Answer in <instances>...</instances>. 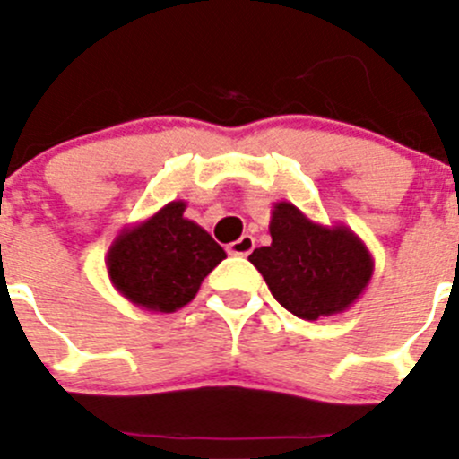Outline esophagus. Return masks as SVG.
Listing matches in <instances>:
<instances>
[{
    "label": "esophagus",
    "instance_id": "esophagus-1",
    "mask_svg": "<svg viewBox=\"0 0 459 459\" xmlns=\"http://www.w3.org/2000/svg\"><path fill=\"white\" fill-rule=\"evenodd\" d=\"M253 248H255V239H253L251 235H242V238H239L238 242L230 244V247H229V253H230V255L247 257V255H251Z\"/></svg>",
    "mask_w": 459,
    "mask_h": 459
}]
</instances>
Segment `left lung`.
Here are the masks:
<instances>
[{
    "label": "left lung",
    "mask_w": 459,
    "mask_h": 459,
    "mask_svg": "<svg viewBox=\"0 0 459 459\" xmlns=\"http://www.w3.org/2000/svg\"><path fill=\"white\" fill-rule=\"evenodd\" d=\"M271 244L248 255L273 298L299 319L316 322L344 313L373 277V255L344 224H322L290 202L271 211Z\"/></svg>",
    "instance_id": "left-lung-1"
}]
</instances>
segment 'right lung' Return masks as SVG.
I'll list each match as a JSON object with an SVG mask.
<instances>
[{"label": "right lung", "mask_w": 459, "mask_h": 459, "mask_svg": "<svg viewBox=\"0 0 459 459\" xmlns=\"http://www.w3.org/2000/svg\"><path fill=\"white\" fill-rule=\"evenodd\" d=\"M173 200L146 220L119 230L106 253L110 284L135 307L175 313L200 290L204 277L226 257L224 248Z\"/></svg>", "instance_id": "right-lung-1"}]
</instances>
